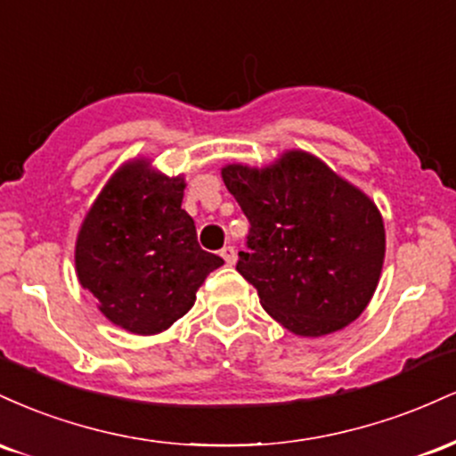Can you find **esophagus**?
Returning <instances> with one entry per match:
<instances>
[{
    "label": "esophagus",
    "instance_id": "obj_1",
    "mask_svg": "<svg viewBox=\"0 0 456 456\" xmlns=\"http://www.w3.org/2000/svg\"><path fill=\"white\" fill-rule=\"evenodd\" d=\"M221 257L224 259V264L227 265H233L235 259H238V255H235L233 246H224V248L221 250Z\"/></svg>",
    "mask_w": 456,
    "mask_h": 456
}]
</instances>
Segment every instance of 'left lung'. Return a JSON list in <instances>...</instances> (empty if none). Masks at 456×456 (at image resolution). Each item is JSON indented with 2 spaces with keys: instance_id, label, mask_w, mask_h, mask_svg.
<instances>
[{
  "instance_id": "left-lung-1",
  "label": "left lung",
  "mask_w": 456,
  "mask_h": 456,
  "mask_svg": "<svg viewBox=\"0 0 456 456\" xmlns=\"http://www.w3.org/2000/svg\"><path fill=\"white\" fill-rule=\"evenodd\" d=\"M224 186L250 221L238 268L261 306L297 337H326L355 322L386 257L375 201L305 150L265 167L232 162Z\"/></svg>"
}]
</instances>
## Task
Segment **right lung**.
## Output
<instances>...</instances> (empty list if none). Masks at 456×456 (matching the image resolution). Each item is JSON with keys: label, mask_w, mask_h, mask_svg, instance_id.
Instances as JSON below:
<instances>
[{"label": "right lung", "mask_w": 456, "mask_h": 456, "mask_svg": "<svg viewBox=\"0 0 456 456\" xmlns=\"http://www.w3.org/2000/svg\"><path fill=\"white\" fill-rule=\"evenodd\" d=\"M184 188V175H165L137 156L109 177L78 229L77 279L126 332H165L224 264L199 246L195 221L182 210Z\"/></svg>", "instance_id": "add662e5"}]
</instances>
